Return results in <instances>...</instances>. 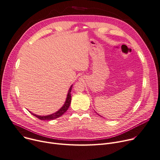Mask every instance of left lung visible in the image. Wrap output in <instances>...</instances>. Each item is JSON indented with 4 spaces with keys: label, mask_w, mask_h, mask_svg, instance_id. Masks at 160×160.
I'll list each match as a JSON object with an SVG mask.
<instances>
[{
    "label": "left lung",
    "mask_w": 160,
    "mask_h": 160,
    "mask_svg": "<svg viewBox=\"0 0 160 160\" xmlns=\"http://www.w3.org/2000/svg\"><path fill=\"white\" fill-rule=\"evenodd\" d=\"M98 115H99V114H98ZM99 116H100V115H99Z\"/></svg>",
    "instance_id": "1"
}]
</instances>
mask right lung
<instances>
[{
	"label": "right lung",
	"mask_w": 160,
	"mask_h": 160,
	"mask_svg": "<svg viewBox=\"0 0 160 160\" xmlns=\"http://www.w3.org/2000/svg\"><path fill=\"white\" fill-rule=\"evenodd\" d=\"M72 88V85H71V86L70 87L68 92V95L66 97V100L65 101L64 104L63 105L62 107L58 109L57 111H56L55 112L49 114V115H46V116H40V115H38V114H35L34 113L30 112L33 114V116H35L37 118H38V119L41 120H55L56 118H59L60 116H62L63 114H64L67 110L69 109V106H70V103H71V89Z\"/></svg>",
	"instance_id": "add662e5"
}]
</instances>
